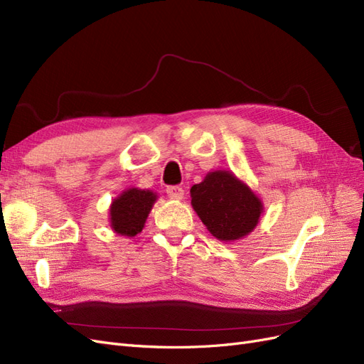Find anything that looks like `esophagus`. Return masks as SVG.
Here are the masks:
<instances>
[{
    "instance_id": "obj_1",
    "label": "esophagus",
    "mask_w": 364,
    "mask_h": 364,
    "mask_svg": "<svg viewBox=\"0 0 364 364\" xmlns=\"http://www.w3.org/2000/svg\"><path fill=\"white\" fill-rule=\"evenodd\" d=\"M167 194H168V197L170 199H173V200H181L182 197H183V190L181 188V186H168L167 188Z\"/></svg>"
}]
</instances>
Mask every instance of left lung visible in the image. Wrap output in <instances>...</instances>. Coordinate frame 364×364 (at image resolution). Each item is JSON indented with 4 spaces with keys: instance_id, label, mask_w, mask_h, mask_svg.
Wrapping results in <instances>:
<instances>
[{
    "instance_id": "1",
    "label": "left lung",
    "mask_w": 364,
    "mask_h": 364,
    "mask_svg": "<svg viewBox=\"0 0 364 364\" xmlns=\"http://www.w3.org/2000/svg\"><path fill=\"white\" fill-rule=\"evenodd\" d=\"M190 194L196 214L223 243L249 235L264 211L259 197L229 170L209 171L200 183L191 186Z\"/></svg>"
}]
</instances>
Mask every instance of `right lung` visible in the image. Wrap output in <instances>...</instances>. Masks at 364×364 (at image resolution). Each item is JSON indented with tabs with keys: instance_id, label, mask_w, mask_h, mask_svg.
Segmentation results:
<instances>
[{
	"instance_id": "1",
	"label": "right lung",
	"mask_w": 364,
	"mask_h": 364,
	"mask_svg": "<svg viewBox=\"0 0 364 364\" xmlns=\"http://www.w3.org/2000/svg\"><path fill=\"white\" fill-rule=\"evenodd\" d=\"M158 194L151 190L132 188L124 190L109 206V222L115 234L123 237H135L144 229L146 220Z\"/></svg>"
}]
</instances>
